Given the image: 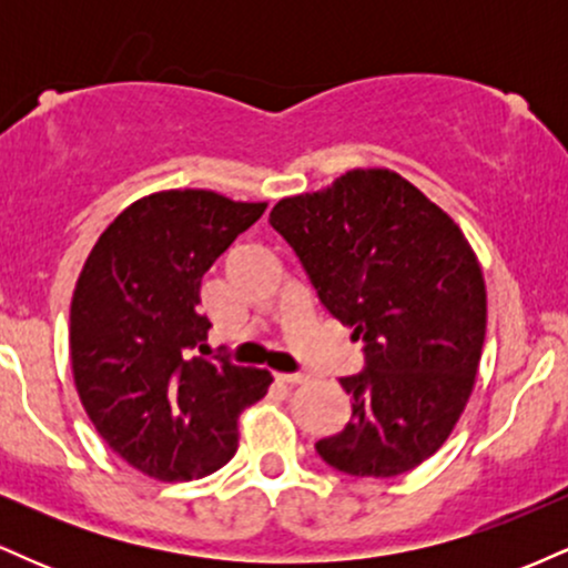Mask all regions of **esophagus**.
I'll list each match as a JSON object with an SVG mask.
<instances>
[{"label":"esophagus","instance_id":"34e87169","mask_svg":"<svg viewBox=\"0 0 568 568\" xmlns=\"http://www.w3.org/2000/svg\"><path fill=\"white\" fill-rule=\"evenodd\" d=\"M280 384H304L306 376L304 374H277Z\"/></svg>","mask_w":568,"mask_h":568}]
</instances>
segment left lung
<instances>
[{
    "mask_svg": "<svg viewBox=\"0 0 568 568\" xmlns=\"http://www.w3.org/2000/svg\"><path fill=\"white\" fill-rule=\"evenodd\" d=\"M270 224L323 304L366 342V371L342 379L352 419L317 454L357 478L419 467L459 422L484 352L486 280L465 232L389 168L283 197Z\"/></svg>",
    "mask_w": 568,
    "mask_h": 568,
    "instance_id": "left-lung-1",
    "label": "left lung"
}]
</instances>
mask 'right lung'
Instances as JSON below:
<instances>
[{
    "instance_id": "obj_1",
    "label": "right lung",
    "mask_w": 568,
    "mask_h": 568,
    "mask_svg": "<svg viewBox=\"0 0 568 568\" xmlns=\"http://www.w3.org/2000/svg\"><path fill=\"white\" fill-rule=\"evenodd\" d=\"M266 202L165 189L130 202L103 230L71 296V374L98 435L154 480L221 470L240 414L272 384L266 368L205 361L202 275Z\"/></svg>"
}]
</instances>
